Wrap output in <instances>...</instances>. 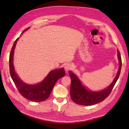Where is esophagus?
Segmentation results:
<instances>
[{
  "label": "esophagus",
  "instance_id": "esophagus-1",
  "mask_svg": "<svg viewBox=\"0 0 129 129\" xmlns=\"http://www.w3.org/2000/svg\"><path fill=\"white\" fill-rule=\"evenodd\" d=\"M73 68V65L71 64V63H67L65 65V69L66 71H69L70 70H71Z\"/></svg>",
  "mask_w": 129,
  "mask_h": 129
}]
</instances>
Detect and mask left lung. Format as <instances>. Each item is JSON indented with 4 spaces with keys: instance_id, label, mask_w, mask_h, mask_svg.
Returning <instances> with one entry per match:
<instances>
[{
    "instance_id": "8db88e82",
    "label": "left lung",
    "mask_w": 129,
    "mask_h": 129,
    "mask_svg": "<svg viewBox=\"0 0 129 129\" xmlns=\"http://www.w3.org/2000/svg\"><path fill=\"white\" fill-rule=\"evenodd\" d=\"M118 57L119 66L116 77L113 80V82L108 88L104 90L94 92L86 89L81 84L80 81L76 77L75 74L71 71L69 72V74L71 79V85L70 89L71 99L72 101L81 105L89 106L103 101L110 94L111 91L114 88L115 83L118 78L122 67V60L119 51L118 50Z\"/></svg>"
}]
</instances>
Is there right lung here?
Here are the masks:
<instances>
[{"mask_svg": "<svg viewBox=\"0 0 129 129\" xmlns=\"http://www.w3.org/2000/svg\"><path fill=\"white\" fill-rule=\"evenodd\" d=\"M28 28H27L24 31L27 30ZM24 31L22 32V34ZM19 39V38H17L15 41L10 54L9 66L11 77L19 92L25 99L35 102L45 101L49 97L50 94L52 92L54 85L57 81V80L65 75L64 69V68H61L51 71L45 78V79L38 84L32 85L26 84L25 83L23 82L15 73L14 65H13V56H14V49L17 41Z\"/></svg>", "mask_w": 129, "mask_h": 129, "instance_id": "obj_1", "label": "right lung"}]
</instances>
